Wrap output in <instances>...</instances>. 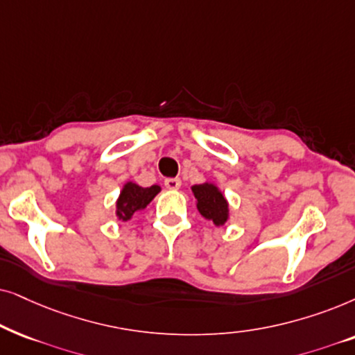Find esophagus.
Masks as SVG:
<instances>
[{"label":"esophagus","instance_id":"esophagus-1","mask_svg":"<svg viewBox=\"0 0 355 355\" xmlns=\"http://www.w3.org/2000/svg\"><path fill=\"white\" fill-rule=\"evenodd\" d=\"M164 185L165 188H168V190H178V188L182 187V180L180 178H165Z\"/></svg>","mask_w":355,"mask_h":355}]
</instances>
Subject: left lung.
<instances>
[{
	"label": "left lung",
	"mask_w": 355,
	"mask_h": 355,
	"mask_svg": "<svg viewBox=\"0 0 355 355\" xmlns=\"http://www.w3.org/2000/svg\"><path fill=\"white\" fill-rule=\"evenodd\" d=\"M193 195L196 198V207L200 214L207 220L214 222V225H224L229 219V202L224 193L214 183H201L191 187Z\"/></svg>",
	"instance_id": "8db88e82"
}]
</instances>
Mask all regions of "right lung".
Returning <instances> with one entry per match:
<instances>
[{"label": "right lung", "mask_w": 355, "mask_h": 355, "mask_svg": "<svg viewBox=\"0 0 355 355\" xmlns=\"http://www.w3.org/2000/svg\"><path fill=\"white\" fill-rule=\"evenodd\" d=\"M160 191L159 185H153L149 188H143L133 182L123 185V190L116 200V217L123 222L130 220L133 214L144 209L155 195Z\"/></svg>", "instance_id": "add662e5"}]
</instances>
